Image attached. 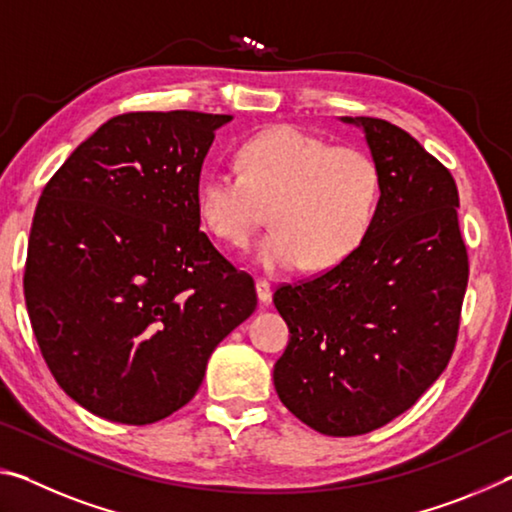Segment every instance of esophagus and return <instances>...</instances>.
<instances>
[{
	"label": "esophagus",
	"instance_id": "34e87169",
	"mask_svg": "<svg viewBox=\"0 0 512 512\" xmlns=\"http://www.w3.org/2000/svg\"><path fill=\"white\" fill-rule=\"evenodd\" d=\"M255 289H257V298H259V302H262V305H271V300H273L271 282H266V280H257V282H255Z\"/></svg>",
	"mask_w": 512,
	"mask_h": 512
}]
</instances>
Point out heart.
<instances>
[{
    "mask_svg": "<svg viewBox=\"0 0 512 512\" xmlns=\"http://www.w3.org/2000/svg\"><path fill=\"white\" fill-rule=\"evenodd\" d=\"M237 162L201 180L196 210L214 239L244 248L271 207L275 228L253 250L259 268L334 271L366 241L381 196L370 153L282 124L241 144Z\"/></svg>",
    "mask_w": 512,
    "mask_h": 512,
    "instance_id": "b5f03b06",
    "label": "heart"
}]
</instances>
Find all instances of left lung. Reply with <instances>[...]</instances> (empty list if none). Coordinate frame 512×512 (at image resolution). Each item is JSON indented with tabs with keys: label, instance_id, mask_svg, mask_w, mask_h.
<instances>
[{
	"label": "left lung",
	"instance_id": "1",
	"mask_svg": "<svg viewBox=\"0 0 512 512\" xmlns=\"http://www.w3.org/2000/svg\"><path fill=\"white\" fill-rule=\"evenodd\" d=\"M341 119L363 128L381 173L375 223L348 262L275 291L291 339L273 384L307 427L361 436L447 368L470 266L449 169L391 121Z\"/></svg>",
	"mask_w": 512,
	"mask_h": 512
}]
</instances>
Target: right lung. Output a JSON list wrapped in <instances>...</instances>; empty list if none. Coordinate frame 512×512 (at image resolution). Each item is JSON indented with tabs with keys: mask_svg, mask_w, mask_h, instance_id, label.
I'll return each instance as SVG.
<instances>
[{
	"mask_svg": "<svg viewBox=\"0 0 512 512\" xmlns=\"http://www.w3.org/2000/svg\"><path fill=\"white\" fill-rule=\"evenodd\" d=\"M230 115L126 112L69 155L33 216L24 298L58 386L121 424L167 418L253 314V277L201 232L196 192Z\"/></svg>",
	"mask_w": 512,
	"mask_h": 512,
	"instance_id": "obj_1",
	"label": "right lung"
}]
</instances>
